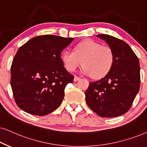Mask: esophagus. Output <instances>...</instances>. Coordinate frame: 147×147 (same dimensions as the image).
<instances>
[{"label": "esophagus", "instance_id": "obj_1", "mask_svg": "<svg viewBox=\"0 0 147 147\" xmlns=\"http://www.w3.org/2000/svg\"><path fill=\"white\" fill-rule=\"evenodd\" d=\"M80 79H81V78H80V77H77V76H75V77H74V81H79V80H80Z\"/></svg>", "mask_w": 147, "mask_h": 147}]
</instances>
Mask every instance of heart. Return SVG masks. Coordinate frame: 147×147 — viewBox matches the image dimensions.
Segmentation results:
<instances>
[{"mask_svg":"<svg viewBox=\"0 0 147 147\" xmlns=\"http://www.w3.org/2000/svg\"><path fill=\"white\" fill-rule=\"evenodd\" d=\"M62 60L68 71H75L82 64L85 75L101 79L112 68L114 53L111 47L87 39L76 45L74 51L66 50L63 52Z\"/></svg>","mask_w":147,"mask_h":147,"instance_id":"obj_1","label":"heart"}]
</instances>
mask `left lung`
Returning <instances> with one entry per match:
<instances>
[{"label": "left lung", "mask_w": 147, "mask_h": 147, "mask_svg": "<svg viewBox=\"0 0 147 147\" xmlns=\"http://www.w3.org/2000/svg\"><path fill=\"white\" fill-rule=\"evenodd\" d=\"M98 37L107 42L113 53L110 71L99 81L91 82L85 93L89 107L102 117H115L129 110L140 84L138 57L123 40L109 34Z\"/></svg>", "instance_id": "8db88e82"}]
</instances>
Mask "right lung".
I'll return each mask as SVG.
<instances>
[{"label":"right lung","mask_w":147,"mask_h":147,"mask_svg":"<svg viewBox=\"0 0 147 147\" xmlns=\"http://www.w3.org/2000/svg\"><path fill=\"white\" fill-rule=\"evenodd\" d=\"M74 38L41 35L19 48L11 67V85L17 105L43 116L58 108L74 76L64 66L61 53Z\"/></svg>","instance_id":"1"}]
</instances>
